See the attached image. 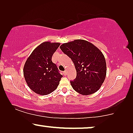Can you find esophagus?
I'll return each mask as SVG.
<instances>
[{
  "label": "esophagus",
  "instance_id": "34e87169",
  "mask_svg": "<svg viewBox=\"0 0 133 133\" xmlns=\"http://www.w3.org/2000/svg\"><path fill=\"white\" fill-rule=\"evenodd\" d=\"M63 75L66 76V74H67V71H63Z\"/></svg>",
  "mask_w": 133,
  "mask_h": 133
}]
</instances>
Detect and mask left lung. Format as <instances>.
<instances>
[{
    "label": "left lung",
    "mask_w": 133,
    "mask_h": 133,
    "mask_svg": "<svg viewBox=\"0 0 133 133\" xmlns=\"http://www.w3.org/2000/svg\"><path fill=\"white\" fill-rule=\"evenodd\" d=\"M60 48L71 58L75 66L77 76L70 81L72 88L83 96L99 90L107 74L106 61L99 49L82 39L63 43Z\"/></svg>",
    "instance_id": "1"
}]
</instances>
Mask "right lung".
Masks as SVG:
<instances>
[{
	"label": "right lung",
	"instance_id": "obj_1",
	"mask_svg": "<svg viewBox=\"0 0 133 133\" xmlns=\"http://www.w3.org/2000/svg\"><path fill=\"white\" fill-rule=\"evenodd\" d=\"M60 45V43L50 42L42 43L34 49L25 63V81L36 93L47 95L54 91L63 77L52 62V56Z\"/></svg>",
	"mask_w": 133,
	"mask_h": 133
}]
</instances>
